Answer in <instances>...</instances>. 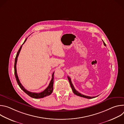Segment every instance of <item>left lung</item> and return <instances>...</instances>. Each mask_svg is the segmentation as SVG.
Instances as JSON below:
<instances>
[{
    "instance_id": "left-lung-1",
    "label": "left lung",
    "mask_w": 124,
    "mask_h": 124,
    "mask_svg": "<svg viewBox=\"0 0 124 124\" xmlns=\"http://www.w3.org/2000/svg\"><path fill=\"white\" fill-rule=\"evenodd\" d=\"M102 41H103V40H102ZM103 43L104 45L105 46H106V44H105V43H104L103 41ZM67 78H68V80H69V82H70V87H71V88H72V90H73V93H74L75 95H77V96H80V97H83V98H87V99H93V98H96V97H97L98 96H96V97H90V96H85V95H82V94H80L79 92H78V91H77V90L75 89V87H74V85H73V83H72V81H71V79H70V78L69 76H68Z\"/></svg>"
}]
</instances>
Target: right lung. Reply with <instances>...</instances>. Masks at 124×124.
I'll use <instances>...</instances> for the list:
<instances>
[{
  "label": "right lung",
  "mask_w": 124,
  "mask_h": 124,
  "mask_svg": "<svg viewBox=\"0 0 124 124\" xmlns=\"http://www.w3.org/2000/svg\"><path fill=\"white\" fill-rule=\"evenodd\" d=\"M27 38L25 40L24 42H23V44H24V43L26 42V40H27ZM23 45H22V46L20 47V49H19L18 51H17L16 55V57L15 58V65H14V71H15V78L16 79V80L17 81V84L19 85L20 87L21 88V89H22L26 94H27L28 96H29L30 97L34 98V99H40V98H43L44 97H45L46 96H49L50 95L52 91H53V89H54V87H53V86H54V72L53 73L52 75V78L51 80L50 81V83L48 85V86H47V87L46 88V89L44 90L43 92H40V93H34V92H31L30 91H27L26 89H25L24 87L22 85V84H21V83L20 81V80L19 79L18 76H17V73H16V62H17V57H18V56L19 55V54L20 52V51L22 49Z\"/></svg>",
  "instance_id": "obj_1"
}]
</instances>
